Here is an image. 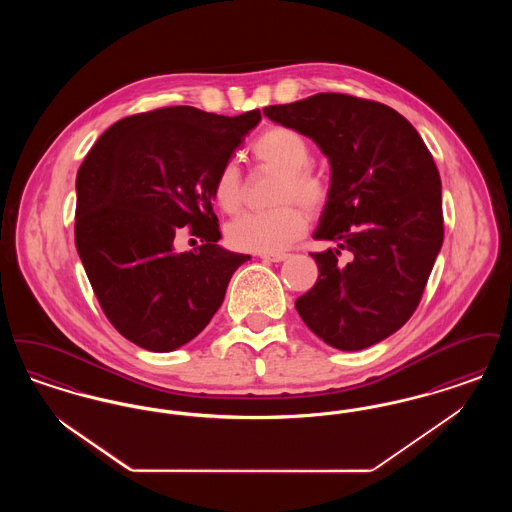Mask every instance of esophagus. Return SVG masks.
Returning a JSON list of instances; mask_svg holds the SVG:
<instances>
[{
    "label": "esophagus",
    "mask_w": 512,
    "mask_h": 512,
    "mask_svg": "<svg viewBox=\"0 0 512 512\" xmlns=\"http://www.w3.org/2000/svg\"><path fill=\"white\" fill-rule=\"evenodd\" d=\"M261 259L268 261V263H282V261L288 259V253H263Z\"/></svg>",
    "instance_id": "obj_1"
}]
</instances>
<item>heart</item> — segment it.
<instances>
[{"mask_svg":"<svg viewBox=\"0 0 512 512\" xmlns=\"http://www.w3.org/2000/svg\"><path fill=\"white\" fill-rule=\"evenodd\" d=\"M255 159L268 169L280 172L276 201L284 203L270 211L245 213L232 220L226 238L232 247L253 253H276L305 234V213L288 201H299L309 213H318L330 199V184L320 172L311 169L313 149L307 138L288 126H272L253 144ZM213 197L220 209L234 215L244 203V178L234 163L220 169Z\"/></svg>","mask_w":512,"mask_h":512,"instance_id":"1","label":"heart"}]
</instances>
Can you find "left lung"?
<instances>
[{
    "label": "left lung",
    "mask_w": 512,
    "mask_h": 512,
    "mask_svg": "<svg viewBox=\"0 0 512 512\" xmlns=\"http://www.w3.org/2000/svg\"><path fill=\"white\" fill-rule=\"evenodd\" d=\"M263 113L313 138L332 167L315 238L336 247L311 253L318 278L295 301L299 317L341 351L386 340L413 317L443 244L432 153L403 115L370 99L317 94Z\"/></svg>",
    "instance_id": "left-lung-1"
}]
</instances>
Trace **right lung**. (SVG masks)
<instances>
[{
    "label": "right lung",
    "instance_id": "1",
    "mask_svg": "<svg viewBox=\"0 0 512 512\" xmlns=\"http://www.w3.org/2000/svg\"><path fill=\"white\" fill-rule=\"evenodd\" d=\"M261 121L190 105L109 126L76 174L74 244L101 311L126 340L167 353L194 340L219 311L236 268L213 211L220 169ZM184 225L204 244L176 254Z\"/></svg>",
    "mask_w": 512,
    "mask_h": 512
}]
</instances>
